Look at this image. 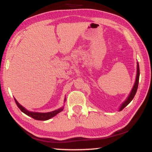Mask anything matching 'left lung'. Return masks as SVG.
Segmentation results:
<instances>
[{
	"instance_id": "8db88e82",
	"label": "left lung",
	"mask_w": 152,
	"mask_h": 152,
	"mask_svg": "<svg viewBox=\"0 0 152 152\" xmlns=\"http://www.w3.org/2000/svg\"><path fill=\"white\" fill-rule=\"evenodd\" d=\"M139 78H140V67H139V64H138V62H137V74H136L135 83H134V86L132 88L131 91H130L129 95L128 96V97L126 98V100L121 104V105L119 107V109H118L119 111H121L122 109H124L125 107L127 106L128 104L132 100V99L134 98V97H135L136 92H137V90L138 83H139Z\"/></svg>"
}]
</instances>
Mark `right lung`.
Instances as JSON below:
<instances>
[{"label": "right lung", "instance_id": "1", "mask_svg": "<svg viewBox=\"0 0 152 152\" xmlns=\"http://www.w3.org/2000/svg\"><path fill=\"white\" fill-rule=\"evenodd\" d=\"M15 101L16 102L17 107H19V109L22 111L23 113H24L25 114H26L27 116L31 117L36 120L38 121H46L48 120V119L53 118L55 116H56L57 114H59V112H61L64 109V106H62L60 108L56 109V110L50 111V112H47V113H41V112H35V111H30L27 110L26 109H25L24 107H22L18 102L17 101V99L15 98ZM66 101V98H64V102Z\"/></svg>", "mask_w": 152, "mask_h": 152}]
</instances>
